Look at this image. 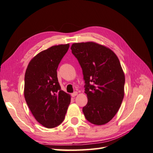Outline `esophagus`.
<instances>
[{
	"label": "esophagus",
	"instance_id": "1",
	"mask_svg": "<svg viewBox=\"0 0 153 153\" xmlns=\"http://www.w3.org/2000/svg\"><path fill=\"white\" fill-rule=\"evenodd\" d=\"M77 91H75V92L72 93V94H71V96L72 97H75V96H77Z\"/></svg>",
	"mask_w": 153,
	"mask_h": 153
}]
</instances>
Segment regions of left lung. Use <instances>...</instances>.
I'll use <instances>...</instances> for the list:
<instances>
[{
    "mask_svg": "<svg viewBox=\"0 0 153 153\" xmlns=\"http://www.w3.org/2000/svg\"><path fill=\"white\" fill-rule=\"evenodd\" d=\"M71 52L82 69L88 103L83 108L87 120L108 123L120 108L125 76L120 61L110 49L94 42L73 43Z\"/></svg>",
    "mask_w": 153,
    "mask_h": 153,
    "instance_id": "1",
    "label": "left lung"
}]
</instances>
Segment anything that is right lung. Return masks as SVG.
I'll return each instance as SVG.
<instances>
[{"mask_svg":"<svg viewBox=\"0 0 153 153\" xmlns=\"http://www.w3.org/2000/svg\"><path fill=\"white\" fill-rule=\"evenodd\" d=\"M69 44L54 45L35 55L25 75V98L39 123L48 128L62 123L71 96L61 90L57 69Z\"/></svg>","mask_w":153,"mask_h":153,"instance_id":"1","label":"right lung"}]
</instances>
